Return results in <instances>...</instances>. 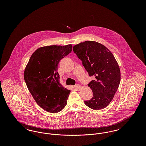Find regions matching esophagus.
I'll return each instance as SVG.
<instances>
[{
	"label": "esophagus",
	"mask_w": 146,
	"mask_h": 146,
	"mask_svg": "<svg viewBox=\"0 0 146 146\" xmlns=\"http://www.w3.org/2000/svg\"><path fill=\"white\" fill-rule=\"evenodd\" d=\"M75 88L77 90H80L81 88V86L79 84H77L76 85H75Z\"/></svg>",
	"instance_id": "obj_1"
}]
</instances>
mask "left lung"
<instances>
[{
    "label": "left lung",
    "instance_id": "left-lung-1",
    "mask_svg": "<svg viewBox=\"0 0 146 146\" xmlns=\"http://www.w3.org/2000/svg\"><path fill=\"white\" fill-rule=\"evenodd\" d=\"M73 50L89 76H95L88 84L93 97L85 104L94 110H102L110 104L120 82V70L115 57L104 45L94 41H85L73 46Z\"/></svg>",
    "mask_w": 146,
    "mask_h": 146
}]
</instances>
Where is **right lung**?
Segmentation results:
<instances>
[{
  "label": "right lung",
  "mask_w": 146,
  "mask_h": 146,
  "mask_svg": "<svg viewBox=\"0 0 146 146\" xmlns=\"http://www.w3.org/2000/svg\"><path fill=\"white\" fill-rule=\"evenodd\" d=\"M72 50V44L50 45L36 49L31 56L24 71L28 90L36 104L50 113L62 110L70 90L60 83L58 64Z\"/></svg>",
  "instance_id": "obj_1"
}]
</instances>
